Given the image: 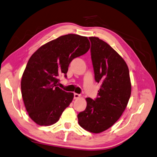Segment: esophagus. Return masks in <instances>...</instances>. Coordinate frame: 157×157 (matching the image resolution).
<instances>
[{
	"label": "esophagus",
	"instance_id": "obj_1",
	"mask_svg": "<svg viewBox=\"0 0 157 157\" xmlns=\"http://www.w3.org/2000/svg\"><path fill=\"white\" fill-rule=\"evenodd\" d=\"M81 97V94H76V93H74V98H75V99H76V98H80Z\"/></svg>",
	"mask_w": 157,
	"mask_h": 157
}]
</instances>
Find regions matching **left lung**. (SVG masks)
I'll use <instances>...</instances> for the list:
<instances>
[{
	"mask_svg": "<svg viewBox=\"0 0 157 157\" xmlns=\"http://www.w3.org/2000/svg\"><path fill=\"white\" fill-rule=\"evenodd\" d=\"M90 40L95 81L101 88L95 100L86 98V109L77 117L81 127L97 134L108 130L121 116L132 86L129 69L123 58L98 37H90Z\"/></svg>",
	"mask_w": 157,
	"mask_h": 157,
	"instance_id": "obj_1",
	"label": "left lung"
}]
</instances>
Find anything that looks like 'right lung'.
Segmentation results:
<instances>
[{
	"instance_id": "1",
	"label": "right lung",
	"mask_w": 157,
	"mask_h": 157,
	"mask_svg": "<svg viewBox=\"0 0 157 157\" xmlns=\"http://www.w3.org/2000/svg\"><path fill=\"white\" fill-rule=\"evenodd\" d=\"M90 48L86 36H61L38 48L32 55L21 78V93L31 119L39 125H51L70 105L74 94L57 87L60 74L66 77L71 60Z\"/></svg>"
}]
</instances>
